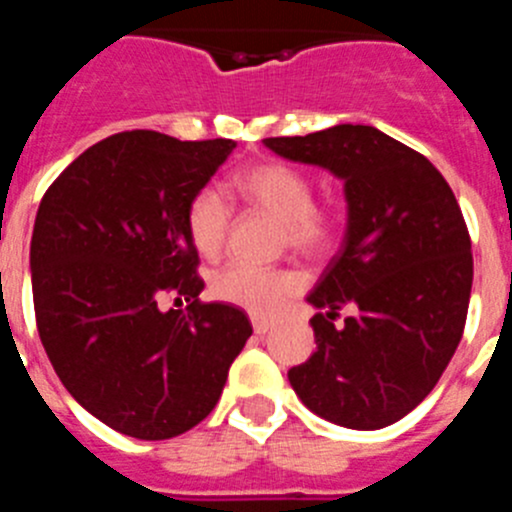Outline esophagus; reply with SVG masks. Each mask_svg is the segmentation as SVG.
<instances>
[{
	"label": "esophagus",
	"instance_id": "esophagus-1",
	"mask_svg": "<svg viewBox=\"0 0 512 512\" xmlns=\"http://www.w3.org/2000/svg\"><path fill=\"white\" fill-rule=\"evenodd\" d=\"M251 325H253V333H256V336H266V333L274 328V323H271V320H264V318H251Z\"/></svg>",
	"mask_w": 512,
	"mask_h": 512
}]
</instances>
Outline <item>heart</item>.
Listing matches in <instances>:
<instances>
[{
  "mask_svg": "<svg viewBox=\"0 0 512 512\" xmlns=\"http://www.w3.org/2000/svg\"><path fill=\"white\" fill-rule=\"evenodd\" d=\"M235 194L253 210L269 215L282 228V246L302 256H318L333 241L336 217L312 205L310 176L287 164H256L238 171ZM230 230V210L212 189H202L187 207V233L197 253L215 259L223 251ZM212 295L220 302L251 312L271 315L300 289V277L287 269H253L230 264L212 277Z\"/></svg>",
  "mask_w": 512,
  "mask_h": 512,
  "instance_id": "heart-1",
  "label": "heart"
}]
</instances>
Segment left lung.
Returning <instances> with one entry per match:
<instances>
[{
  "label": "left lung",
  "mask_w": 512,
  "mask_h": 512,
  "mask_svg": "<svg viewBox=\"0 0 512 512\" xmlns=\"http://www.w3.org/2000/svg\"><path fill=\"white\" fill-rule=\"evenodd\" d=\"M264 146L343 182L341 251L307 295L318 348L289 369L307 410L377 431L418 408L449 366L472 295V243L436 166L372 125H333ZM343 304L357 312L332 320Z\"/></svg>",
  "instance_id": "obj_1"
}]
</instances>
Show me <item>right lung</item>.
<instances>
[{
  "instance_id": "right-lung-1",
  "label": "right lung",
  "mask_w": 512,
  "mask_h": 512,
  "mask_svg": "<svg viewBox=\"0 0 512 512\" xmlns=\"http://www.w3.org/2000/svg\"><path fill=\"white\" fill-rule=\"evenodd\" d=\"M235 143L130 130L63 169L30 241L38 333L81 408L140 441L205 420L253 333L246 312L200 302L187 207ZM164 291L187 313L157 307Z\"/></svg>"
}]
</instances>
